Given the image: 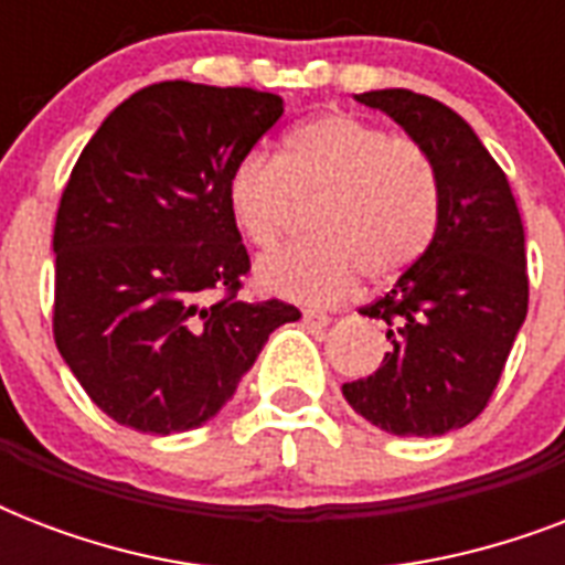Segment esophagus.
Masks as SVG:
<instances>
[{
  "label": "esophagus",
  "instance_id": "1",
  "mask_svg": "<svg viewBox=\"0 0 565 565\" xmlns=\"http://www.w3.org/2000/svg\"><path fill=\"white\" fill-rule=\"evenodd\" d=\"M301 319H305V326H308L310 331H319V328H326L328 322H331V317H328L326 310H313V308L305 310V313H301Z\"/></svg>",
  "mask_w": 565,
  "mask_h": 565
}]
</instances>
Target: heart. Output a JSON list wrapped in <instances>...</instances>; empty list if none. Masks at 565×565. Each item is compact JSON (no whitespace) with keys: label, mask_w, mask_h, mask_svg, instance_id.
Instances as JSON below:
<instances>
[{"label":"heart","mask_w":565,"mask_h":565,"mask_svg":"<svg viewBox=\"0 0 565 565\" xmlns=\"http://www.w3.org/2000/svg\"><path fill=\"white\" fill-rule=\"evenodd\" d=\"M313 201V237L257 264V284L273 296L328 305L361 273L372 281L395 278L428 252L439 225V179L428 152L352 114L299 126L278 161L243 154L225 181L231 220L257 248H273L299 204Z\"/></svg>","instance_id":"1"}]
</instances>
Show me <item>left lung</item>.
I'll list each match as a JSON object with an SVG mask.
<instances>
[{
	"label": "left lung",
	"instance_id": "8db88e82",
	"mask_svg": "<svg viewBox=\"0 0 565 565\" xmlns=\"http://www.w3.org/2000/svg\"><path fill=\"white\" fill-rule=\"evenodd\" d=\"M354 99L384 110L428 152L439 225L393 290L361 310L390 326L393 349L343 395L386 434L439 437L487 407L525 322V228L508 175L460 114L402 87Z\"/></svg>",
	"mask_w": 565,
	"mask_h": 565
}]
</instances>
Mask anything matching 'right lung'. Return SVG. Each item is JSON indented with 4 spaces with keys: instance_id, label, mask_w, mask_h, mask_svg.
<instances>
[{
    "instance_id": "1",
    "label": "right lung",
    "mask_w": 565,
    "mask_h": 565,
    "mask_svg": "<svg viewBox=\"0 0 565 565\" xmlns=\"http://www.w3.org/2000/svg\"><path fill=\"white\" fill-rule=\"evenodd\" d=\"M252 87L149 84L108 114L55 220V343L93 404L143 434L222 411L287 301L237 299L248 252L225 202L234 163L281 119ZM217 301H210V292Z\"/></svg>"
}]
</instances>
